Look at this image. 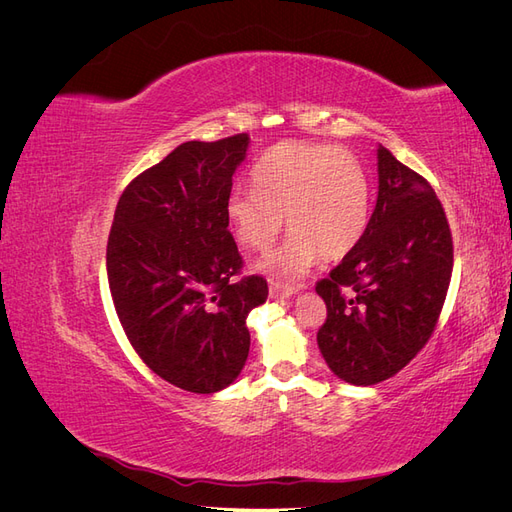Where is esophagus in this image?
<instances>
[{
  "mask_svg": "<svg viewBox=\"0 0 512 512\" xmlns=\"http://www.w3.org/2000/svg\"><path fill=\"white\" fill-rule=\"evenodd\" d=\"M269 294H271V299H273V301H284V299H290V297H292L294 290H292V288H288V286L277 284V282H271V286H269Z\"/></svg>",
  "mask_w": 512,
  "mask_h": 512,
  "instance_id": "1",
  "label": "esophagus"
}]
</instances>
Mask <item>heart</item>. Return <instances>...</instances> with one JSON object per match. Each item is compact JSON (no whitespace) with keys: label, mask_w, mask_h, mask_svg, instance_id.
Instances as JSON below:
<instances>
[{"label":"heart","mask_w":512,"mask_h":512,"mask_svg":"<svg viewBox=\"0 0 512 512\" xmlns=\"http://www.w3.org/2000/svg\"><path fill=\"white\" fill-rule=\"evenodd\" d=\"M254 190L235 188L226 218L237 239L265 252L286 228V243L260 269L301 277L322 256L339 260L354 250L369 222V183L352 153L333 145L286 141L269 149L252 173Z\"/></svg>","instance_id":"1"}]
</instances>
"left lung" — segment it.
Returning <instances> with one entry per match:
<instances>
[{"mask_svg":"<svg viewBox=\"0 0 512 512\" xmlns=\"http://www.w3.org/2000/svg\"><path fill=\"white\" fill-rule=\"evenodd\" d=\"M453 273V239L431 185L378 145V198L361 241L318 282L327 322L318 348L354 386L395 376L436 327Z\"/></svg>","mask_w":512,"mask_h":512,"instance_id":"left-lung-1","label":"left lung"}]
</instances>
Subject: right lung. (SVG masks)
<instances>
[{
	"label": "right lung",
	"mask_w": 512,
	"mask_h": 512,
	"mask_svg": "<svg viewBox=\"0 0 512 512\" xmlns=\"http://www.w3.org/2000/svg\"><path fill=\"white\" fill-rule=\"evenodd\" d=\"M250 136L190 141L123 190L106 245L113 303L132 348L166 382L218 393L250 354L247 314L267 301L228 230L232 175Z\"/></svg>",
	"instance_id": "add662e5"
}]
</instances>
